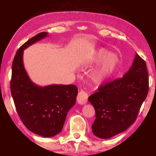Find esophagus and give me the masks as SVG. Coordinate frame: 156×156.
Masks as SVG:
<instances>
[{
    "label": "esophagus",
    "mask_w": 156,
    "mask_h": 156,
    "mask_svg": "<svg viewBox=\"0 0 156 156\" xmlns=\"http://www.w3.org/2000/svg\"><path fill=\"white\" fill-rule=\"evenodd\" d=\"M88 94L83 91H80L79 92L77 96V101L79 104L84 105L87 102Z\"/></svg>",
    "instance_id": "esophagus-1"
}]
</instances>
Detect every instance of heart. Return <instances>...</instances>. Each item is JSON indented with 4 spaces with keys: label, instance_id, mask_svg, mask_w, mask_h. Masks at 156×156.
I'll return each mask as SVG.
<instances>
[{
    "label": "heart",
    "instance_id": "b5f03b06",
    "mask_svg": "<svg viewBox=\"0 0 156 156\" xmlns=\"http://www.w3.org/2000/svg\"><path fill=\"white\" fill-rule=\"evenodd\" d=\"M120 59L115 53L105 48H98L89 52L84 59V66L97 67L90 73V78L95 83L101 84L110 79L119 67Z\"/></svg>",
    "mask_w": 156,
    "mask_h": 156
}]
</instances>
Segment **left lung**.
I'll return each instance as SVG.
<instances>
[{"label": "left lung", "instance_id": "1", "mask_svg": "<svg viewBox=\"0 0 156 156\" xmlns=\"http://www.w3.org/2000/svg\"><path fill=\"white\" fill-rule=\"evenodd\" d=\"M149 91L146 62L138 54L122 78L100 86L88 100L96 112L92 132L108 139L126 131L136 120Z\"/></svg>", "mask_w": 156, "mask_h": 156}]
</instances>
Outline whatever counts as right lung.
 I'll return each instance as SVG.
<instances>
[{"label": "right lung", "instance_id": "1", "mask_svg": "<svg viewBox=\"0 0 156 156\" xmlns=\"http://www.w3.org/2000/svg\"><path fill=\"white\" fill-rule=\"evenodd\" d=\"M48 36L41 32L18 49L12 63L11 94L17 113L29 130L43 137H52L62 131L67 113L76 103L78 87L74 84L40 87L34 83L23 65V51Z\"/></svg>", "mask_w": 156, "mask_h": 156}]
</instances>
